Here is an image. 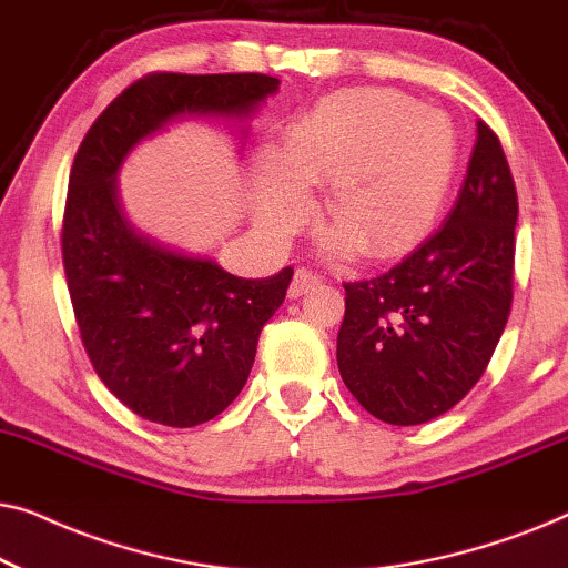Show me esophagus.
<instances>
[{"mask_svg":"<svg viewBox=\"0 0 568 568\" xmlns=\"http://www.w3.org/2000/svg\"><path fill=\"white\" fill-rule=\"evenodd\" d=\"M315 284H321V276H317L313 268L300 266L297 271H294V278H292L290 294H292V297H302V294H307L310 290H313Z\"/></svg>","mask_w":568,"mask_h":568,"instance_id":"esophagus-1","label":"esophagus"}]
</instances>
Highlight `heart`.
Listing matches in <instances>:
<instances>
[{"mask_svg":"<svg viewBox=\"0 0 568 568\" xmlns=\"http://www.w3.org/2000/svg\"><path fill=\"white\" fill-rule=\"evenodd\" d=\"M457 168L453 121L393 90L325 98L261 158V222L282 235L325 189L323 220L364 258H383L437 220Z\"/></svg>","mask_w":568,"mask_h":568,"instance_id":"heart-1","label":"heart"}]
</instances>
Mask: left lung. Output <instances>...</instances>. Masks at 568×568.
<instances>
[{
  "mask_svg": "<svg viewBox=\"0 0 568 568\" xmlns=\"http://www.w3.org/2000/svg\"><path fill=\"white\" fill-rule=\"evenodd\" d=\"M515 224L509 162L478 121L445 224L398 266L344 284L338 372L372 416L395 426L432 422L478 383L511 310Z\"/></svg>",
  "mask_w": 568,
  "mask_h": 568,
  "instance_id": "left-lung-1",
  "label": "left lung"
}]
</instances>
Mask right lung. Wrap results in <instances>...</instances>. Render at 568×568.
<instances>
[{
    "label": "right lung",
    "mask_w": 568,
    "mask_h": 568,
    "mask_svg": "<svg viewBox=\"0 0 568 568\" xmlns=\"http://www.w3.org/2000/svg\"><path fill=\"white\" fill-rule=\"evenodd\" d=\"M276 90L268 74H150L98 115L77 150L61 230L69 297L98 377L146 422L189 429L237 398L294 271L240 278L144 235L121 206V165L170 123L247 121Z\"/></svg>",
    "instance_id": "add662e5"
}]
</instances>
